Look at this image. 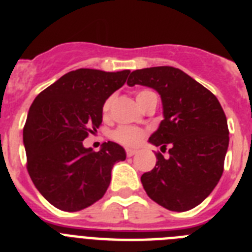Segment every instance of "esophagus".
<instances>
[{"instance_id": "obj_1", "label": "esophagus", "mask_w": 252, "mask_h": 252, "mask_svg": "<svg viewBox=\"0 0 252 252\" xmlns=\"http://www.w3.org/2000/svg\"><path fill=\"white\" fill-rule=\"evenodd\" d=\"M136 153H137V151L133 150V149H126V155H127L128 158L133 157V155H135Z\"/></svg>"}]
</instances>
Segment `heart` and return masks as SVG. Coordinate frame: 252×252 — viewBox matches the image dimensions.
Here are the masks:
<instances>
[{
  "label": "heart",
  "instance_id": "b5f03b06",
  "mask_svg": "<svg viewBox=\"0 0 252 252\" xmlns=\"http://www.w3.org/2000/svg\"><path fill=\"white\" fill-rule=\"evenodd\" d=\"M151 94H154L151 91L142 90L139 91L136 93V99L139 102L140 106H144L146 99L150 97ZM111 104H112V97L107 98L106 102L103 103V115L107 116L110 112ZM146 132L145 130H142L140 127H135V126H120V127L116 128L112 133V137L117 142L122 144L125 146H136L139 145L140 142L142 141V139L145 137Z\"/></svg>",
  "mask_w": 252,
  "mask_h": 252
}]
</instances>
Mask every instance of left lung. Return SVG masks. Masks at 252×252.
Masks as SVG:
<instances>
[{
	"mask_svg": "<svg viewBox=\"0 0 252 252\" xmlns=\"http://www.w3.org/2000/svg\"><path fill=\"white\" fill-rule=\"evenodd\" d=\"M128 86L141 84L161 95L164 120L149 139L160 151L157 165L144 173L146 194L169 211L194 208L211 194L223 173L228 148L227 119L217 97L174 66L133 70Z\"/></svg>",
	"mask_w": 252,
	"mask_h": 252,
	"instance_id": "8db88e82",
	"label": "left lung"
}]
</instances>
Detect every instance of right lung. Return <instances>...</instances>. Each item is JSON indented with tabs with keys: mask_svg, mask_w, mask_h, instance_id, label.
<instances>
[{
	"mask_svg": "<svg viewBox=\"0 0 252 252\" xmlns=\"http://www.w3.org/2000/svg\"><path fill=\"white\" fill-rule=\"evenodd\" d=\"M128 74L130 70H72L31 104L24 126L26 168L37 190L57 208L75 212L99 201L115 162L126 159L116 142L93 151L84 148L83 140L101 126L103 103Z\"/></svg>",
	"mask_w": 252,
	"mask_h": 252,
	"instance_id": "right-lung-1",
	"label": "right lung"
}]
</instances>
